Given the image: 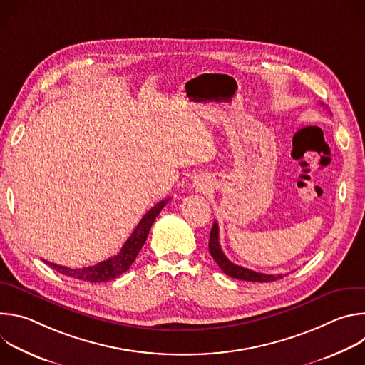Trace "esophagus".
<instances>
[{"instance_id": "1", "label": "esophagus", "mask_w": 365, "mask_h": 365, "mask_svg": "<svg viewBox=\"0 0 365 365\" xmlns=\"http://www.w3.org/2000/svg\"><path fill=\"white\" fill-rule=\"evenodd\" d=\"M196 186H197V187H199V189H202V185H199V183H197V182H196Z\"/></svg>"}]
</instances>
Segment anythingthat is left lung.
I'll return each instance as SVG.
<instances>
[{
	"mask_svg": "<svg viewBox=\"0 0 365 365\" xmlns=\"http://www.w3.org/2000/svg\"><path fill=\"white\" fill-rule=\"evenodd\" d=\"M324 106V103H321ZM210 252L212 255V258L217 262V264L220 266V269L230 277L238 279V280H245V282H274L283 277V274H264V273H257L248 269H244L241 266H237L234 263H231L230 259L227 258V255L224 254V251L221 250L220 245V228H218V222H214L212 230H211V235H210Z\"/></svg>",
	"mask_w": 365,
	"mask_h": 365,
	"instance_id": "left-lung-1",
	"label": "left lung"
}]
</instances>
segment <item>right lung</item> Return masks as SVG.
<instances>
[{
  "instance_id": "obj_1",
  "label": "right lung",
  "mask_w": 365,
  "mask_h": 365,
  "mask_svg": "<svg viewBox=\"0 0 365 365\" xmlns=\"http://www.w3.org/2000/svg\"><path fill=\"white\" fill-rule=\"evenodd\" d=\"M169 199L160 200L159 203H155L150 211H147V214L141 218V221L138 222V225L135 227V230L133 231L130 238L124 242V245L121 247V250L117 255H114L108 259H103V262H101L95 266H89V267H83V269L63 267V266L48 263V262H44V263H47L51 269L65 274V276H69V277L78 279V280H83V282H91V283L108 282V280H113V279L121 276L131 267L137 254L140 252L141 247L144 245V242L147 240V235L150 232V228H151L155 217L160 214V211L169 202Z\"/></svg>"
}]
</instances>
